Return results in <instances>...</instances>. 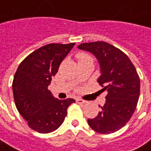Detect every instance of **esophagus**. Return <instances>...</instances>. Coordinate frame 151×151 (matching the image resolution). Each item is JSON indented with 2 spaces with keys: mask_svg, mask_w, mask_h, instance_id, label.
<instances>
[{
  "mask_svg": "<svg viewBox=\"0 0 151 151\" xmlns=\"http://www.w3.org/2000/svg\"><path fill=\"white\" fill-rule=\"evenodd\" d=\"M76 101H77V103H78V104H83L88 103V101H86L84 99H77Z\"/></svg>",
  "mask_w": 151,
  "mask_h": 151,
  "instance_id": "obj_1",
  "label": "esophagus"
}]
</instances>
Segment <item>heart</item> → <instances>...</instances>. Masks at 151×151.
I'll return each mask as SVG.
<instances>
[{
	"label": "heart",
	"mask_w": 151,
	"mask_h": 151,
	"mask_svg": "<svg viewBox=\"0 0 151 151\" xmlns=\"http://www.w3.org/2000/svg\"><path fill=\"white\" fill-rule=\"evenodd\" d=\"M77 58L78 60V63L79 62H83V61H88V60H91L93 61L92 57H90L88 54L84 53V52H80L77 55Z\"/></svg>",
	"instance_id": "heart-1"
}]
</instances>
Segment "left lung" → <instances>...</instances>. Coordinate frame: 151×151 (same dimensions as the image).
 <instances>
[{"label":"left lung","instance_id":"left-lung-1","mask_svg":"<svg viewBox=\"0 0 151 151\" xmlns=\"http://www.w3.org/2000/svg\"><path fill=\"white\" fill-rule=\"evenodd\" d=\"M78 48L91 52L99 61L101 75L98 83L108 93L101 111L88 119L89 126L98 133L111 134L124 127L137 106L140 81L132 62L125 53L105 42L82 43Z\"/></svg>","mask_w":151,"mask_h":151}]
</instances>
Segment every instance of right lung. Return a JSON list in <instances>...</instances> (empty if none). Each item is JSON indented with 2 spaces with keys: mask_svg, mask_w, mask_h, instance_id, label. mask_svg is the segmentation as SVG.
I'll list each match as a JSON object with an SVG mask.
<instances>
[{
  "mask_svg": "<svg viewBox=\"0 0 151 151\" xmlns=\"http://www.w3.org/2000/svg\"><path fill=\"white\" fill-rule=\"evenodd\" d=\"M75 43H51L41 47L21 63L14 75L12 90L20 114L35 131L47 134L64 121L73 99L61 100L48 90L52 78Z\"/></svg>",
  "mask_w": 151,
  "mask_h": 151,
  "instance_id": "1",
  "label": "right lung"
}]
</instances>
